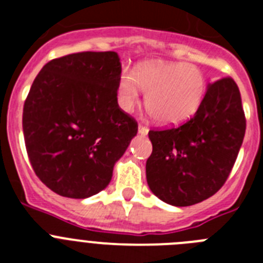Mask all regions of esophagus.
Wrapping results in <instances>:
<instances>
[{
    "label": "esophagus",
    "mask_w": 263,
    "mask_h": 263,
    "mask_svg": "<svg viewBox=\"0 0 263 263\" xmlns=\"http://www.w3.org/2000/svg\"><path fill=\"white\" fill-rule=\"evenodd\" d=\"M138 133L141 136H146L148 133V127L147 126H143V125H139L138 126Z\"/></svg>",
    "instance_id": "1"
}]
</instances>
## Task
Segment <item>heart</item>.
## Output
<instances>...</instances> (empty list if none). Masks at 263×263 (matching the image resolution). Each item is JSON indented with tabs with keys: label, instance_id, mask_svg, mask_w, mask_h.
Listing matches in <instances>:
<instances>
[{
	"label": "heart",
	"instance_id": "b5f03b06",
	"mask_svg": "<svg viewBox=\"0 0 263 263\" xmlns=\"http://www.w3.org/2000/svg\"><path fill=\"white\" fill-rule=\"evenodd\" d=\"M206 78L195 64L148 62L134 72L124 69L118 81V104L130 111L146 92V106L163 125H179L199 110L206 92Z\"/></svg>",
	"mask_w": 263,
	"mask_h": 263
}]
</instances>
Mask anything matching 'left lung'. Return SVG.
I'll use <instances>...</instances> for the list:
<instances>
[{"label": "left lung", "instance_id": "8db88e82", "mask_svg": "<svg viewBox=\"0 0 263 263\" xmlns=\"http://www.w3.org/2000/svg\"><path fill=\"white\" fill-rule=\"evenodd\" d=\"M240 89L232 78L208 85L203 103L180 126L150 130L146 179L153 194L175 206L215 195L227 182L245 136Z\"/></svg>", "mask_w": 263, "mask_h": 263}]
</instances>
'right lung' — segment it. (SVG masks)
<instances>
[{
	"label": "right lung",
	"mask_w": 263,
	"mask_h": 263,
	"mask_svg": "<svg viewBox=\"0 0 263 263\" xmlns=\"http://www.w3.org/2000/svg\"><path fill=\"white\" fill-rule=\"evenodd\" d=\"M117 52H76L48 62L23 105L27 155L42 183L60 196L85 199L110 182L138 132L117 103Z\"/></svg>",
	"instance_id": "add662e5"
}]
</instances>
